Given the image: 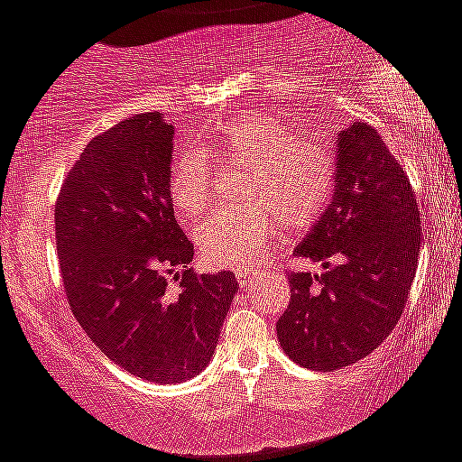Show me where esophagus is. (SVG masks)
<instances>
[{"instance_id":"obj_1","label":"esophagus","mask_w":462,"mask_h":462,"mask_svg":"<svg viewBox=\"0 0 462 462\" xmlns=\"http://www.w3.org/2000/svg\"><path fill=\"white\" fill-rule=\"evenodd\" d=\"M236 279H238L240 285H249L254 279H256V272H249V270H238L236 272Z\"/></svg>"}]
</instances>
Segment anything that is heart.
Wrapping results in <instances>:
<instances>
[{"instance_id":"1","label":"heart","mask_w":462,"mask_h":462,"mask_svg":"<svg viewBox=\"0 0 462 462\" xmlns=\"http://www.w3.org/2000/svg\"><path fill=\"white\" fill-rule=\"evenodd\" d=\"M210 153L228 168L247 165L240 197L252 201L197 226V249L210 267L252 270L274 236L276 219L290 231L304 228L333 197L336 158L327 144L283 120L238 116L208 140V147L192 144L172 162L170 199L183 219L201 217L213 206L217 162Z\"/></svg>"}]
</instances>
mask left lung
I'll return each mask as SVG.
<instances>
[{
    "label": "left lung",
    "mask_w": 462,
    "mask_h": 462,
    "mask_svg": "<svg viewBox=\"0 0 462 462\" xmlns=\"http://www.w3.org/2000/svg\"><path fill=\"white\" fill-rule=\"evenodd\" d=\"M336 195L294 256L324 274L290 272V304L276 322L301 367L340 370L397 327L420 256L417 197L379 131L354 122L337 135Z\"/></svg>",
    "instance_id": "obj_1"
}]
</instances>
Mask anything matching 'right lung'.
<instances>
[{
  "mask_svg": "<svg viewBox=\"0 0 462 462\" xmlns=\"http://www.w3.org/2000/svg\"><path fill=\"white\" fill-rule=\"evenodd\" d=\"M172 125L140 113L95 135L54 206L65 297L116 365L181 383L208 365L238 281L197 274L170 199Z\"/></svg>",
  "mask_w": 462,
  "mask_h": 462,
  "instance_id": "add662e5",
  "label": "right lung"
}]
</instances>
